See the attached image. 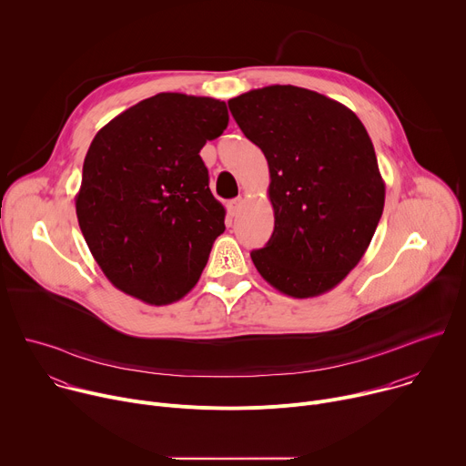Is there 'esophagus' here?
<instances>
[{
	"instance_id": "1",
	"label": "esophagus",
	"mask_w": 466,
	"mask_h": 466,
	"mask_svg": "<svg viewBox=\"0 0 466 466\" xmlns=\"http://www.w3.org/2000/svg\"><path fill=\"white\" fill-rule=\"evenodd\" d=\"M241 205H243V198H241V197H236V198H232V201L228 203V212H230L232 216H236V214L239 212Z\"/></svg>"
}]
</instances>
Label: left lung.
<instances>
[{
	"label": "left lung",
	"instance_id": "left-lung-1",
	"mask_svg": "<svg viewBox=\"0 0 466 466\" xmlns=\"http://www.w3.org/2000/svg\"><path fill=\"white\" fill-rule=\"evenodd\" d=\"M268 158L275 230L250 258L275 289L309 299L334 289L363 258L385 184L360 117L322 94L273 85L228 101Z\"/></svg>",
	"mask_w": 466,
	"mask_h": 466
}]
</instances>
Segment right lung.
I'll use <instances>...</instances> for the list:
<instances>
[{
    "instance_id": "right-lung-1",
    "label": "right lung",
    "mask_w": 466,
    "mask_h": 466,
    "mask_svg": "<svg viewBox=\"0 0 466 466\" xmlns=\"http://www.w3.org/2000/svg\"><path fill=\"white\" fill-rule=\"evenodd\" d=\"M228 125L225 101L157 94L108 121L90 144L76 210L105 277L151 306L180 300L225 232L201 149Z\"/></svg>"
}]
</instances>
